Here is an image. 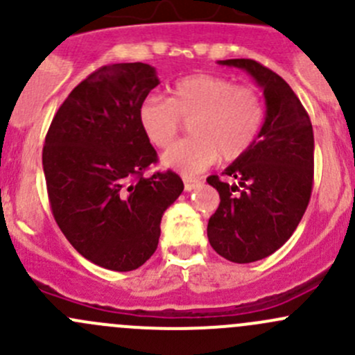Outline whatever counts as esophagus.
Returning a JSON list of instances; mask_svg holds the SVG:
<instances>
[{"mask_svg": "<svg viewBox=\"0 0 355 355\" xmlns=\"http://www.w3.org/2000/svg\"><path fill=\"white\" fill-rule=\"evenodd\" d=\"M184 185H185V191L191 192V191H194V189L198 187V185H200V180H199V178L185 177V178H184Z\"/></svg>", "mask_w": 355, "mask_h": 355, "instance_id": "esophagus-1", "label": "esophagus"}]
</instances>
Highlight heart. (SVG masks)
Masks as SVG:
<instances>
[{"label":"heart","mask_w":355,"mask_h":355,"mask_svg":"<svg viewBox=\"0 0 355 355\" xmlns=\"http://www.w3.org/2000/svg\"><path fill=\"white\" fill-rule=\"evenodd\" d=\"M189 123L192 137L178 141L163 155V164L182 175H196L218 159L235 161L256 144L266 120L259 92L218 75L180 78L170 99L149 96L139 106V123L146 139L166 148Z\"/></svg>","instance_id":"b5f03b06"}]
</instances>
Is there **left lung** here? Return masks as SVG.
Masks as SVG:
<instances>
[{
	"mask_svg": "<svg viewBox=\"0 0 355 355\" xmlns=\"http://www.w3.org/2000/svg\"><path fill=\"white\" fill-rule=\"evenodd\" d=\"M245 70L263 87L266 120L256 144L223 175L207 177L220 206L207 223L209 244L232 263H254L292 237L309 204L314 180V135L309 114L278 73L256 60H220Z\"/></svg>",
	"mask_w": 355,
	"mask_h": 355,
	"instance_id": "8db88e82",
	"label": "left lung"
}]
</instances>
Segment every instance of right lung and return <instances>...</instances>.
Masks as SVG:
<instances>
[{
	"mask_svg": "<svg viewBox=\"0 0 355 355\" xmlns=\"http://www.w3.org/2000/svg\"><path fill=\"white\" fill-rule=\"evenodd\" d=\"M157 84L146 63L98 68L68 94L46 134L53 216L75 250L106 270H137L155 254L163 213L184 191L171 170L144 177L157 153L139 106Z\"/></svg>",
	"mask_w": 355,
	"mask_h": 355,
	"instance_id": "obj_1",
	"label": "right lung"
}]
</instances>
